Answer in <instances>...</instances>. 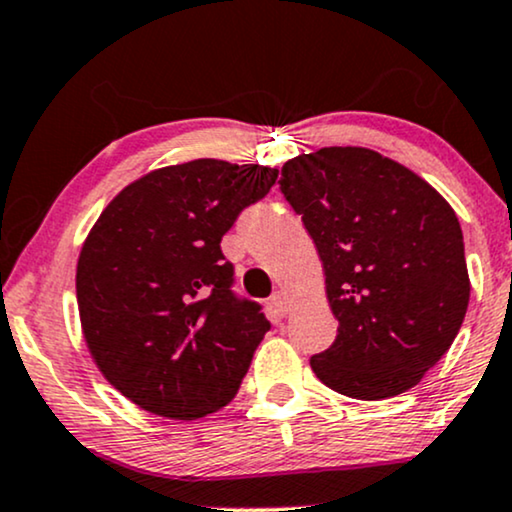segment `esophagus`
Masks as SVG:
<instances>
[{"instance_id":"obj_1","label":"esophagus","mask_w":512,"mask_h":512,"mask_svg":"<svg viewBox=\"0 0 512 512\" xmlns=\"http://www.w3.org/2000/svg\"><path fill=\"white\" fill-rule=\"evenodd\" d=\"M269 305H272V310L276 312V315H286L288 312V300H286V293H281V291H276L272 298H269Z\"/></svg>"}]
</instances>
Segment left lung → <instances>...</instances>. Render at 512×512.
Wrapping results in <instances>:
<instances>
[{
    "label": "left lung",
    "mask_w": 512,
    "mask_h": 512,
    "mask_svg": "<svg viewBox=\"0 0 512 512\" xmlns=\"http://www.w3.org/2000/svg\"><path fill=\"white\" fill-rule=\"evenodd\" d=\"M279 188L324 264L336 341L310 357L322 384L381 400L420 384L470 303L460 221L403 164L367 147H322L283 164Z\"/></svg>",
    "instance_id": "8db88e82"
}]
</instances>
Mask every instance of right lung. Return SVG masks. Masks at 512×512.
<instances>
[{"label": "right lung", "mask_w": 512, "mask_h": 512, "mask_svg": "<svg viewBox=\"0 0 512 512\" xmlns=\"http://www.w3.org/2000/svg\"><path fill=\"white\" fill-rule=\"evenodd\" d=\"M276 176L221 159L166 166L92 226L76 272L85 343L109 384L152 415L200 420L231 403L272 329L233 291L221 238Z\"/></svg>", "instance_id": "1"}]
</instances>
